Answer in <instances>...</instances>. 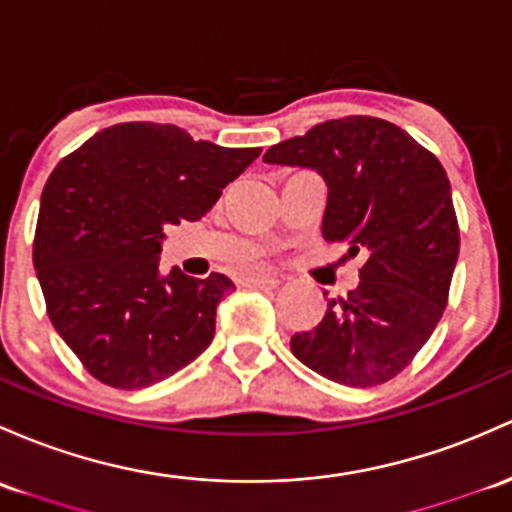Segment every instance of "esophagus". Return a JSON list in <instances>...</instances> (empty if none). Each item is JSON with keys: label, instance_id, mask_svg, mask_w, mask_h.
Listing matches in <instances>:
<instances>
[{"label": "esophagus", "instance_id": "esophagus-1", "mask_svg": "<svg viewBox=\"0 0 512 512\" xmlns=\"http://www.w3.org/2000/svg\"><path fill=\"white\" fill-rule=\"evenodd\" d=\"M244 283L251 288H278L280 280L276 276H249L244 278Z\"/></svg>", "mask_w": 512, "mask_h": 512}]
</instances>
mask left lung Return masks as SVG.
Segmentation results:
<instances>
[{"label": "left lung", "mask_w": 512, "mask_h": 512, "mask_svg": "<svg viewBox=\"0 0 512 512\" xmlns=\"http://www.w3.org/2000/svg\"><path fill=\"white\" fill-rule=\"evenodd\" d=\"M263 161L315 168L329 188L322 236L366 254L359 288L327 300L290 349L329 381L381 386L410 366L447 307L459 258L447 170L408 131L361 114L315 124Z\"/></svg>", "instance_id": "left-lung-1"}]
</instances>
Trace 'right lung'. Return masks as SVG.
Returning a JSON list of instances; mask_svg holds the SVG:
<instances>
[{"label": "right lung", "mask_w": 512, "mask_h": 512, "mask_svg": "<svg viewBox=\"0 0 512 512\" xmlns=\"http://www.w3.org/2000/svg\"><path fill=\"white\" fill-rule=\"evenodd\" d=\"M258 153L192 141L173 124L124 122L53 168L36 222V276L56 332L104 386H153L210 346L234 283L180 268L158 276L163 227L207 214Z\"/></svg>", "instance_id": "right-lung-1"}]
</instances>
